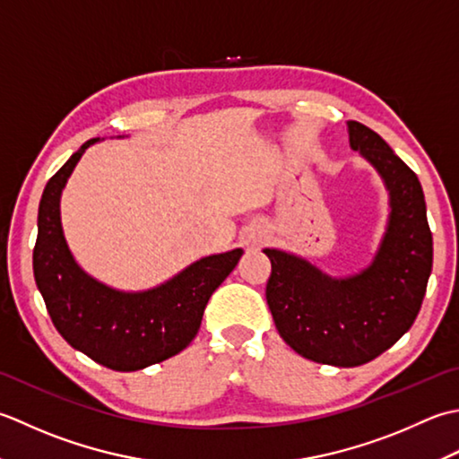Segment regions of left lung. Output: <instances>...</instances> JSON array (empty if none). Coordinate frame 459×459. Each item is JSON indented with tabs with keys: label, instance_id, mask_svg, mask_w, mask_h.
I'll use <instances>...</instances> for the list:
<instances>
[{
	"label": "left lung",
	"instance_id": "obj_1",
	"mask_svg": "<svg viewBox=\"0 0 459 459\" xmlns=\"http://www.w3.org/2000/svg\"><path fill=\"white\" fill-rule=\"evenodd\" d=\"M349 143L390 195L385 238L360 273L331 277L307 259L265 247L269 311L281 339L301 357L360 367L388 351L416 321L432 273L434 243L418 176L374 130L349 120Z\"/></svg>",
	"mask_w": 459,
	"mask_h": 459
}]
</instances>
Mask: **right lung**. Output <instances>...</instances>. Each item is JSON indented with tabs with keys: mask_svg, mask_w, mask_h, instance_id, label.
I'll list each match as a JSON object with an SVG mask.
<instances>
[{
	"mask_svg": "<svg viewBox=\"0 0 459 459\" xmlns=\"http://www.w3.org/2000/svg\"><path fill=\"white\" fill-rule=\"evenodd\" d=\"M91 138L47 182L37 216L33 275L55 329L102 367L133 372L184 351L198 334L212 293L238 265L241 249L208 255L166 283L126 293L79 267L65 241L61 194Z\"/></svg>",
	"mask_w": 459,
	"mask_h": 459,
	"instance_id": "1",
	"label": "right lung"
}]
</instances>
